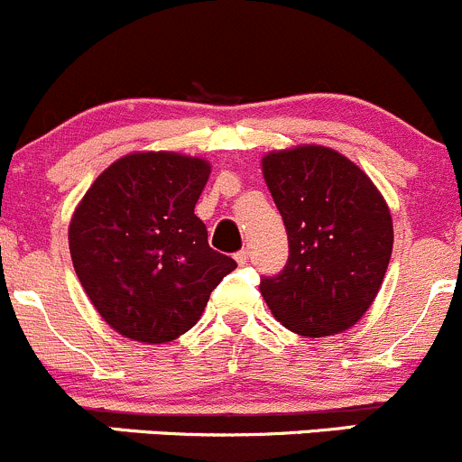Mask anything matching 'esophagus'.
Here are the masks:
<instances>
[{
  "mask_svg": "<svg viewBox=\"0 0 462 462\" xmlns=\"http://www.w3.org/2000/svg\"><path fill=\"white\" fill-rule=\"evenodd\" d=\"M236 263L240 264V267H245V264L249 263V251H246V249L237 251V254H236Z\"/></svg>",
  "mask_w": 462,
  "mask_h": 462,
  "instance_id": "34e87169",
  "label": "esophagus"
}]
</instances>
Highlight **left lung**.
Here are the masks:
<instances>
[{"label": "left lung", "instance_id": "obj_1", "mask_svg": "<svg viewBox=\"0 0 462 462\" xmlns=\"http://www.w3.org/2000/svg\"><path fill=\"white\" fill-rule=\"evenodd\" d=\"M267 189L285 222L282 272L260 278L273 317L300 337L353 328L380 291L393 251V220L371 177L323 145L263 157Z\"/></svg>", "mask_w": 462, "mask_h": 462}]
</instances>
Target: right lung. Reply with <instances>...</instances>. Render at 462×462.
Wrapping results in <instances>:
<instances>
[{
  "mask_svg": "<svg viewBox=\"0 0 462 462\" xmlns=\"http://www.w3.org/2000/svg\"><path fill=\"white\" fill-rule=\"evenodd\" d=\"M211 163L134 152L100 172L69 225L82 290L109 328L141 344L189 332L236 260L208 246L195 204Z\"/></svg>",
  "mask_w": 462,
  "mask_h": 462,
  "instance_id": "1",
  "label": "right lung"
}]
</instances>
